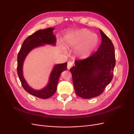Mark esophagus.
<instances>
[{
  "mask_svg": "<svg viewBox=\"0 0 134 134\" xmlns=\"http://www.w3.org/2000/svg\"><path fill=\"white\" fill-rule=\"evenodd\" d=\"M72 65H73V63H72V62H69L68 63V65H67L68 69L69 70L70 69L72 66Z\"/></svg>",
  "mask_w": 134,
  "mask_h": 134,
  "instance_id": "34e87169",
  "label": "esophagus"
}]
</instances>
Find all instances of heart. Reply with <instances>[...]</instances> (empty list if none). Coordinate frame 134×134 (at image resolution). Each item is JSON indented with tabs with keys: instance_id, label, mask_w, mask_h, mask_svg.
<instances>
[{
	"instance_id": "b5f03b06",
	"label": "heart",
	"mask_w": 134,
	"mask_h": 134,
	"mask_svg": "<svg viewBox=\"0 0 134 134\" xmlns=\"http://www.w3.org/2000/svg\"><path fill=\"white\" fill-rule=\"evenodd\" d=\"M66 43L71 48H75V54L80 58H86L95 50L99 43L98 36L86 29H81L68 34ZM63 50H65L63 48Z\"/></svg>"
}]
</instances>
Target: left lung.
Returning a JSON list of instances; mask_svg holds the SVG:
<instances>
[{"instance_id": "1", "label": "left lung", "mask_w": 134, "mask_h": 134, "mask_svg": "<svg viewBox=\"0 0 134 134\" xmlns=\"http://www.w3.org/2000/svg\"><path fill=\"white\" fill-rule=\"evenodd\" d=\"M102 42L90 57L76 60L70 70L77 96L90 99L102 94L113 78L115 66V48L111 41L99 30Z\"/></svg>"}]
</instances>
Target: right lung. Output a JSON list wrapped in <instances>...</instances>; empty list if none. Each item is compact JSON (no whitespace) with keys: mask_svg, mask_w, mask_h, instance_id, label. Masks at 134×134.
<instances>
[{"mask_svg":"<svg viewBox=\"0 0 134 134\" xmlns=\"http://www.w3.org/2000/svg\"><path fill=\"white\" fill-rule=\"evenodd\" d=\"M54 29V28H47L40 30L28 36L24 41L17 56V74L22 87L30 94L42 99L49 98L56 92L60 74L66 70L67 63L55 64L51 70L47 85L38 90L32 88L24 78L23 64L28 54L34 48L44 46L46 44L56 46V38L53 34Z\"/></svg>","mask_w":134,"mask_h":134,"instance_id":"add662e5","label":"right lung"}]
</instances>
